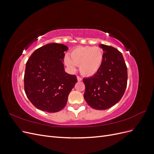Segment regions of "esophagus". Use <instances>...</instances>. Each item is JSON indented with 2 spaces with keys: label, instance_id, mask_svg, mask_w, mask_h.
<instances>
[{
  "label": "esophagus",
  "instance_id": "esophagus-1",
  "mask_svg": "<svg viewBox=\"0 0 154 154\" xmlns=\"http://www.w3.org/2000/svg\"><path fill=\"white\" fill-rule=\"evenodd\" d=\"M77 80H78V82H81L82 80V79L80 76H77Z\"/></svg>",
  "mask_w": 154,
  "mask_h": 154
}]
</instances>
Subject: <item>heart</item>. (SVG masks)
I'll list each match as a JSON object with an SVG mask.
<instances>
[{"mask_svg": "<svg viewBox=\"0 0 154 154\" xmlns=\"http://www.w3.org/2000/svg\"><path fill=\"white\" fill-rule=\"evenodd\" d=\"M103 62V51L95 46H81L74 49L66 57L64 62L71 72L76 71V65L82 75L92 76L98 72Z\"/></svg>", "mask_w": 154, "mask_h": 154, "instance_id": "heart-1", "label": "heart"}]
</instances>
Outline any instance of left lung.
Listing matches in <instances>:
<instances>
[{
  "mask_svg": "<svg viewBox=\"0 0 154 154\" xmlns=\"http://www.w3.org/2000/svg\"><path fill=\"white\" fill-rule=\"evenodd\" d=\"M103 51V62L94 75L83 79L84 98L96 110H106L123 97L127 85V67L122 53L112 46L99 45Z\"/></svg>",
  "mask_w": 154,
  "mask_h": 154,
  "instance_id": "left-lung-1",
  "label": "left lung"
}]
</instances>
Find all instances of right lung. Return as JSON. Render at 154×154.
Wrapping results in <instances>:
<instances>
[{"label": "right lung", "mask_w": 154, "mask_h": 154, "mask_svg": "<svg viewBox=\"0 0 154 154\" xmlns=\"http://www.w3.org/2000/svg\"><path fill=\"white\" fill-rule=\"evenodd\" d=\"M66 45L51 43L35 50L27 60L24 74V90L36 108L57 112L66 106L68 96L75 85V75L64 69Z\"/></svg>", "instance_id": "1"}]
</instances>
